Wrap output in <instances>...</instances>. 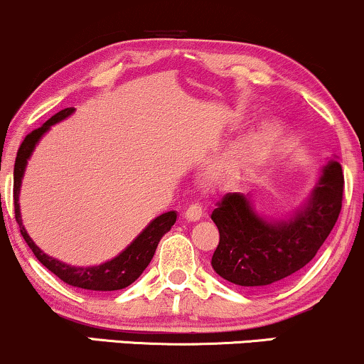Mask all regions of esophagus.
I'll return each instance as SVG.
<instances>
[{
	"label": "esophagus",
	"mask_w": 364,
	"mask_h": 364,
	"mask_svg": "<svg viewBox=\"0 0 364 364\" xmlns=\"http://www.w3.org/2000/svg\"><path fill=\"white\" fill-rule=\"evenodd\" d=\"M202 215H203V207H202V203H198V202L190 203L185 212V217L188 220H191V223L198 220Z\"/></svg>",
	"instance_id": "34e87169"
}]
</instances>
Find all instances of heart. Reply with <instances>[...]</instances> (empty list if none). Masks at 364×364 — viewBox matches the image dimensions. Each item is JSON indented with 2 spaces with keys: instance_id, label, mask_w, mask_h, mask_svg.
<instances>
[{
  "instance_id": "1",
  "label": "heart",
  "mask_w": 364,
  "mask_h": 364,
  "mask_svg": "<svg viewBox=\"0 0 364 364\" xmlns=\"http://www.w3.org/2000/svg\"><path fill=\"white\" fill-rule=\"evenodd\" d=\"M282 129L274 121H267L253 129L250 135H246L240 145L241 156L250 161H260L272 152L279 139H281Z\"/></svg>"
}]
</instances>
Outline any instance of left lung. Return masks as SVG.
<instances>
[{
	"instance_id": "left-lung-1",
	"label": "left lung",
	"mask_w": 364,
	"mask_h": 364,
	"mask_svg": "<svg viewBox=\"0 0 364 364\" xmlns=\"http://www.w3.org/2000/svg\"><path fill=\"white\" fill-rule=\"evenodd\" d=\"M344 174L328 162L308 205L289 220L262 219L241 193H225L212 212L219 245L212 267L225 281L267 289L310 263L339 219Z\"/></svg>"
}]
</instances>
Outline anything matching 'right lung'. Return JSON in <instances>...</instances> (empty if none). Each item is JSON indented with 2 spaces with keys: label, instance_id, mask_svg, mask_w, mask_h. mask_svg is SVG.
<instances>
[{
  "label": "right lung",
  "instance_id": "1",
  "mask_svg": "<svg viewBox=\"0 0 364 364\" xmlns=\"http://www.w3.org/2000/svg\"><path fill=\"white\" fill-rule=\"evenodd\" d=\"M75 109L73 107H66L56 114L51 116L41 128L34 129V132L28 133L25 136L22 145H20L18 152H16L15 159V169H14V200H15V219L20 225V232H22L23 240L27 241L28 248L32 250V253L36 255V258L39 260L48 270L56 275L58 279H61L63 282H66L68 286L80 287V289H89V291H118L128 287L129 284L135 282L140 277L141 272L147 269V265L152 260L156 248L161 241V237L173 228V224L176 223V212H166V214L159 215L157 219H154L144 231L140 232V236L133 241L132 245L124 250L123 253H119L118 257L112 258L111 262L102 263L97 267H72L66 265L56 258L48 257L44 252H41V248H37L34 241L31 240V236L27 235L25 228L22 225V219H20V207H18V193H20V185H22V176L25 166H27V159L31 157L32 150H34L36 144L39 141L41 136L48 132L49 127L58 121L65 119L66 116L72 114Z\"/></svg>",
  "mask_w": 364,
  "mask_h": 364
}]
</instances>
